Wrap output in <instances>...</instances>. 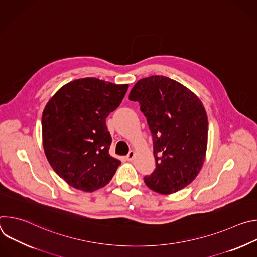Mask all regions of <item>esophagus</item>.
I'll return each mask as SVG.
<instances>
[{"label": "esophagus", "instance_id": "1", "mask_svg": "<svg viewBox=\"0 0 257 257\" xmlns=\"http://www.w3.org/2000/svg\"><path fill=\"white\" fill-rule=\"evenodd\" d=\"M134 157H135V153H134L133 151H130L129 154L126 156V160L129 161V162H132L133 159H134Z\"/></svg>", "mask_w": 257, "mask_h": 257}]
</instances>
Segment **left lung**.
I'll return each instance as SVG.
<instances>
[{"mask_svg":"<svg viewBox=\"0 0 257 257\" xmlns=\"http://www.w3.org/2000/svg\"><path fill=\"white\" fill-rule=\"evenodd\" d=\"M129 99L139 102L153 135L156 169L144 177L146 186L171 194L189 185L203 166L207 146L208 121L200 99L160 75L138 80Z\"/></svg>","mask_w":257,"mask_h":257,"instance_id":"1","label":"left lung"}]
</instances>
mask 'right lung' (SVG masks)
Masks as SVG:
<instances>
[{
    "label": "right lung",
    "instance_id": "1",
    "mask_svg": "<svg viewBox=\"0 0 257 257\" xmlns=\"http://www.w3.org/2000/svg\"><path fill=\"white\" fill-rule=\"evenodd\" d=\"M128 84L93 77L71 81L47 103L43 144L54 171L78 190L92 192L112 180L121 162L109 156L106 117L122 102Z\"/></svg>",
    "mask_w": 257,
    "mask_h": 257
}]
</instances>
